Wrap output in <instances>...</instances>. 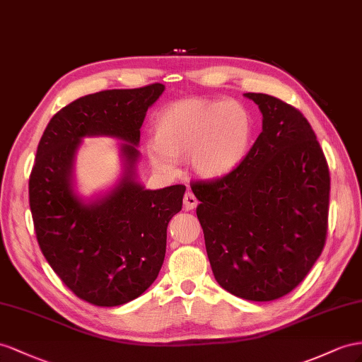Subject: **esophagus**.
<instances>
[{
    "label": "esophagus",
    "mask_w": 362,
    "mask_h": 362,
    "mask_svg": "<svg viewBox=\"0 0 362 362\" xmlns=\"http://www.w3.org/2000/svg\"><path fill=\"white\" fill-rule=\"evenodd\" d=\"M197 203H199V200L196 199V196H194L192 192H187L185 194V197H183V208L187 209V211H191V209H194L197 206Z\"/></svg>",
    "instance_id": "obj_1"
}]
</instances>
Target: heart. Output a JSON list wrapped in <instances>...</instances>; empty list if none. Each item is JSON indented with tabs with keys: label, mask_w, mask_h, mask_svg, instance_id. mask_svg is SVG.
I'll return each mask as SVG.
<instances>
[{
	"label": "heart",
	"mask_w": 362,
	"mask_h": 362,
	"mask_svg": "<svg viewBox=\"0 0 362 362\" xmlns=\"http://www.w3.org/2000/svg\"><path fill=\"white\" fill-rule=\"evenodd\" d=\"M251 137V115L238 102L183 99L157 116L146 154L162 173L174 171L173 160L189 159L200 177L218 179L243 162Z\"/></svg>",
	"instance_id": "heart-1"
}]
</instances>
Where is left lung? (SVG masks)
Returning a JSON list of instances; mask_svg holds the SVG:
<instances>
[{"mask_svg": "<svg viewBox=\"0 0 362 362\" xmlns=\"http://www.w3.org/2000/svg\"><path fill=\"white\" fill-rule=\"evenodd\" d=\"M245 96L263 115L260 136L234 171L191 189L217 283L243 300L272 301L322 252L330 174L301 111L263 93Z\"/></svg>", "mask_w": 362, "mask_h": 362, "instance_id": "1", "label": "left lung"}]
</instances>
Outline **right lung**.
I'll list each match as a JSON object with an SVG mask.
<instances>
[{"label": "right lung", "instance_id": "obj_1", "mask_svg": "<svg viewBox=\"0 0 362 362\" xmlns=\"http://www.w3.org/2000/svg\"><path fill=\"white\" fill-rule=\"evenodd\" d=\"M163 84L105 90L73 100L45 128L29 180L36 240L61 281L90 304L113 308L142 295L159 275L166 228L182 209L185 185L145 189L136 180L146 110ZM124 140V175L96 201L72 189V163L84 136Z\"/></svg>", "mask_w": 362, "mask_h": 362}]
</instances>
